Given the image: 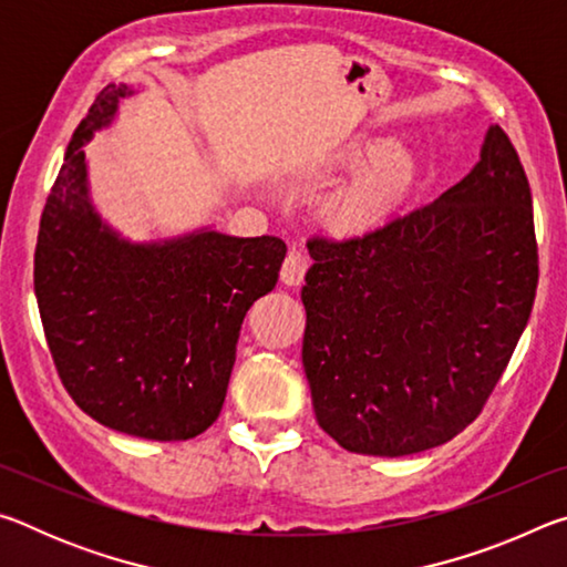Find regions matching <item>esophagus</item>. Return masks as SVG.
<instances>
[{
	"instance_id": "obj_1",
	"label": "esophagus",
	"mask_w": 567,
	"mask_h": 567,
	"mask_svg": "<svg viewBox=\"0 0 567 567\" xmlns=\"http://www.w3.org/2000/svg\"><path fill=\"white\" fill-rule=\"evenodd\" d=\"M307 267H310V257L300 252V249H290V252H287V257H285V262H282L280 280L285 285H290V287L302 285Z\"/></svg>"
}]
</instances>
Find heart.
I'll return each instance as SVG.
<instances>
[{
  "instance_id": "heart-1",
  "label": "heart",
  "mask_w": 567,
  "mask_h": 567,
  "mask_svg": "<svg viewBox=\"0 0 567 567\" xmlns=\"http://www.w3.org/2000/svg\"><path fill=\"white\" fill-rule=\"evenodd\" d=\"M344 167L358 169L368 164L332 205L334 225L360 229L392 213L410 195L417 177V162L402 145L385 140H358L342 152Z\"/></svg>"
}]
</instances>
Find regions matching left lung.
Returning a JSON list of instances; mask_svg holds the SVG:
<instances>
[{
    "label": "left lung",
    "mask_w": 567,
    "mask_h": 567,
    "mask_svg": "<svg viewBox=\"0 0 567 567\" xmlns=\"http://www.w3.org/2000/svg\"><path fill=\"white\" fill-rule=\"evenodd\" d=\"M307 249L302 364L324 433L380 457L463 433L537 290L530 185L507 134L493 124L477 165L435 203Z\"/></svg>",
    "instance_id": "obj_1"
}]
</instances>
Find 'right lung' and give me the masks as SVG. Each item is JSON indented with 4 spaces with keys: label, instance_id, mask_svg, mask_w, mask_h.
Wrapping results in <instances>:
<instances>
[{
    "label": "right lung",
    "instance_id": "add662e5",
    "mask_svg": "<svg viewBox=\"0 0 567 567\" xmlns=\"http://www.w3.org/2000/svg\"><path fill=\"white\" fill-rule=\"evenodd\" d=\"M134 90L107 84L74 130L40 219L34 295L72 400L124 435L189 440L213 425L249 307L277 285L280 237L197 229L130 243L90 199L84 145Z\"/></svg>",
    "mask_w": 567,
    "mask_h": 567
}]
</instances>
